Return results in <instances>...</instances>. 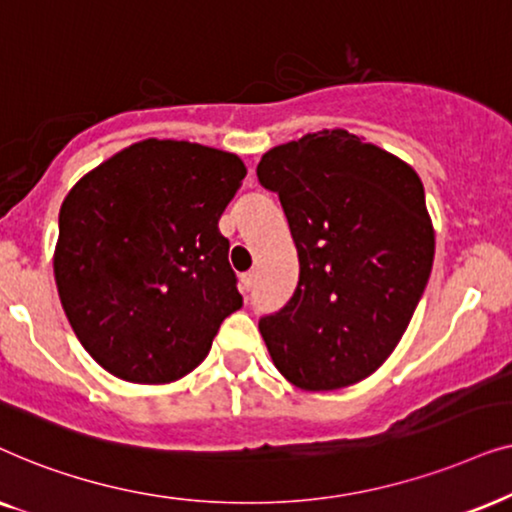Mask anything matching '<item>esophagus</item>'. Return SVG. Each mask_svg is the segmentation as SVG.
Masks as SVG:
<instances>
[{
	"mask_svg": "<svg viewBox=\"0 0 512 512\" xmlns=\"http://www.w3.org/2000/svg\"><path fill=\"white\" fill-rule=\"evenodd\" d=\"M252 285H255V271H245V274L241 276V290L248 292V290H252Z\"/></svg>",
	"mask_w": 512,
	"mask_h": 512,
	"instance_id": "34e87169",
	"label": "esophagus"
}]
</instances>
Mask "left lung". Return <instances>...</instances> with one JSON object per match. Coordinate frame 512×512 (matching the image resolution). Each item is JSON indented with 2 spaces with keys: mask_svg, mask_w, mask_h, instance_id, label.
I'll return each mask as SVG.
<instances>
[{
  "mask_svg": "<svg viewBox=\"0 0 512 512\" xmlns=\"http://www.w3.org/2000/svg\"><path fill=\"white\" fill-rule=\"evenodd\" d=\"M257 177L281 199L299 257L295 295L260 318L271 360L304 391L370 377L431 276L435 234L419 175L335 128L269 149Z\"/></svg>",
  "mask_w": 512,
  "mask_h": 512,
  "instance_id": "left-lung-1",
  "label": "left lung"
}]
</instances>
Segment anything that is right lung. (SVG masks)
I'll list each match as a JSON object with an SVG mask.
<instances>
[{
  "mask_svg": "<svg viewBox=\"0 0 512 512\" xmlns=\"http://www.w3.org/2000/svg\"><path fill=\"white\" fill-rule=\"evenodd\" d=\"M245 177L236 154L142 140L65 196L53 257L74 335L133 384H168L208 356L243 306L217 222Z\"/></svg>",
  "mask_w": 512,
  "mask_h": 512,
  "instance_id": "right-lung-1",
  "label": "right lung"
}]
</instances>
